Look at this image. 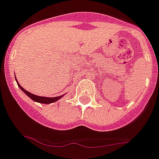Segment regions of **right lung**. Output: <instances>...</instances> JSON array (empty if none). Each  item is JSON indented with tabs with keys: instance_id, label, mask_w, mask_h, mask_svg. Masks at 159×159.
<instances>
[{
	"instance_id": "1",
	"label": "right lung",
	"mask_w": 159,
	"mask_h": 159,
	"mask_svg": "<svg viewBox=\"0 0 159 159\" xmlns=\"http://www.w3.org/2000/svg\"><path fill=\"white\" fill-rule=\"evenodd\" d=\"M15 79H16V78H15ZM16 81H17V79H16ZM17 83H18V87H19L20 89H21V90H22L23 92H24L25 93L26 95H27L29 97V98H32L33 101L38 102H39V103H44V104H50V103L54 102L57 101L58 99H60V98H61V97L63 96V95H61V96L52 97V98H49V97H44V96H39V95H34V94H32L31 92H28L27 90H25V89H23V88L21 87V86L19 84H18V81H17Z\"/></svg>"
}]
</instances>
